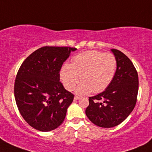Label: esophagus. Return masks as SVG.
Here are the masks:
<instances>
[{"label":"esophagus","instance_id":"esophagus-1","mask_svg":"<svg viewBox=\"0 0 152 152\" xmlns=\"http://www.w3.org/2000/svg\"><path fill=\"white\" fill-rule=\"evenodd\" d=\"M80 99V97H79V96H76L74 97V100H79V99Z\"/></svg>","mask_w":152,"mask_h":152}]
</instances>
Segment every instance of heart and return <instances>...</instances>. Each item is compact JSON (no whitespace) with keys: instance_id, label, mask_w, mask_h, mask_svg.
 Masks as SVG:
<instances>
[{"instance_id":"obj_1","label":"heart","mask_w":152,"mask_h":152,"mask_svg":"<svg viewBox=\"0 0 152 152\" xmlns=\"http://www.w3.org/2000/svg\"><path fill=\"white\" fill-rule=\"evenodd\" d=\"M117 59L110 53L89 50L79 53L72 59L71 65L64 64L61 67L60 79L64 87L72 91L80 80L76 93L85 95L93 91L99 93L105 90L113 82L116 73Z\"/></svg>"}]
</instances>
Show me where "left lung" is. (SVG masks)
<instances>
[{
    "instance_id": "obj_1",
    "label": "left lung",
    "mask_w": 152,
    "mask_h": 152,
    "mask_svg": "<svg viewBox=\"0 0 152 152\" xmlns=\"http://www.w3.org/2000/svg\"><path fill=\"white\" fill-rule=\"evenodd\" d=\"M117 69L110 86L102 93L89 97L86 115L96 126L111 128L124 121L137 102L138 74L132 61L120 50L112 49Z\"/></svg>"
}]
</instances>
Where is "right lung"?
Here are the masks:
<instances>
[{
  "label": "right lung",
  "mask_w": 152,
  "mask_h": 152,
  "mask_svg": "<svg viewBox=\"0 0 152 152\" xmlns=\"http://www.w3.org/2000/svg\"><path fill=\"white\" fill-rule=\"evenodd\" d=\"M76 48L44 46L23 61L15 81V98L24 120L42 132L62 124L74 95L59 81L62 64Z\"/></svg>",
  "instance_id": "1"
}]
</instances>
